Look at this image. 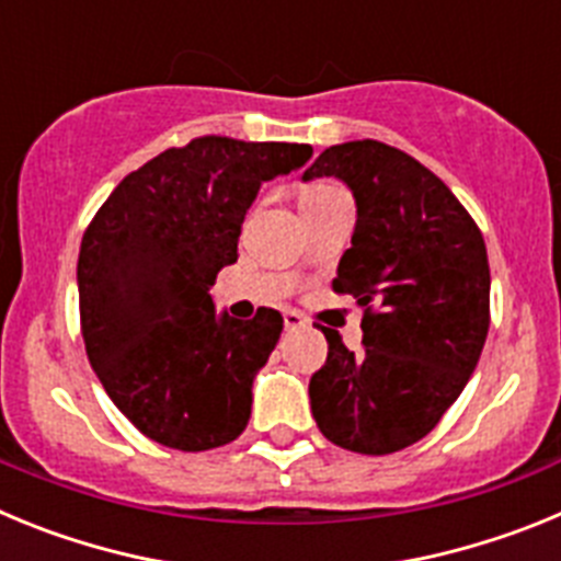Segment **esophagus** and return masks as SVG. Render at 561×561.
Listing matches in <instances>:
<instances>
[{"mask_svg": "<svg viewBox=\"0 0 561 561\" xmlns=\"http://www.w3.org/2000/svg\"><path fill=\"white\" fill-rule=\"evenodd\" d=\"M284 325L286 331H295L300 329V325H306V317L300 314V311H284Z\"/></svg>", "mask_w": 561, "mask_h": 561, "instance_id": "1", "label": "esophagus"}]
</instances>
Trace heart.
Here are the masks:
<instances>
[{
    "label": "heart",
    "instance_id": "obj_1",
    "mask_svg": "<svg viewBox=\"0 0 561 561\" xmlns=\"http://www.w3.org/2000/svg\"><path fill=\"white\" fill-rule=\"evenodd\" d=\"M311 191H320V187H311Z\"/></svg>",
    "mask_w": 561,
    "mask_h": 561
}]
</instances>
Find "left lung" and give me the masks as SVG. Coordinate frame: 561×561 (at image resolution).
Returning a JSON list of instances; mask_svg holds the SVG:
<instances>
[{"label":"left lung","mask_w":561,"mask_h":561,"mask_svg":"<svg viewBox=\"0 0 561 561\" xmlns=\"http://www.w3.org/2000/svg\"><path fill=\"white\" fill-rule=\"evenodd\" d=\"M336 176L356 199L336 295L362 309V351L336 331L311 376L317 427L331 444L390 455L421 440L453 408L489 334L483 232L444 182L379 140L325 148L304 180Z\"/></svg>","instance_id":"1"}]
</instances>
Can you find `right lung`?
Masks as SVG:
<instances>
[{
	"mask_svg": "<svg viewBox=\"0 0 561 561\" xmlns=\"http://www.w3.org/2000/svg\"><path fill=\"white\" fill-rule=\"evenodd\" d=\"M309 157L304 142L207 134L128 173L89 221L78 255L87 356L117 410L162 447L205 453L244 433L284 317H219L210 286L238 261L257 187Z\"/></svg>",
	"mask_w": 561,
	"mask_h": 561,
	"instance_id": "add662e5",
	"label": "right lung"
}]
</instances>
